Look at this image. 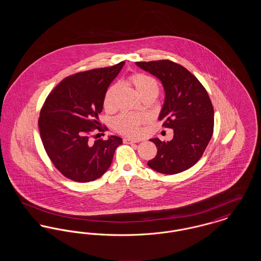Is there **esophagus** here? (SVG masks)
Returning <instances> with one entry per match:
<instances>
[{
  "label": "esophagus",
  "mask_w": 261,
  "mask_h": 261,
  "mask_svg": "<svg viewBox=\"0 0 261 261\" xmlns=\"http://www.w3.org/2000/svg\"><path fill=\"white\" fill-rule=\"evenodd\" d=\"M140 141L138 140H134V139H130V138H124L123 139V143L125 144H133V143H138Z\"/></svg>",
  "instance_id": "obj_1"
}]
</instances>
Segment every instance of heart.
<instances>
[{
	"instance_id": "obj_1",
	"label": "heart",
	"mask_w": 261,
	"mask_h": 261,
	"mask_svg": "<svg viewBox=\"0 0 261 261\" xmlns=\"http://www.w3.org/2000/svg\"><path fill=\"white\" fill-rule=\"evenodd\" d=\"M127 83L136 90L138 95L143 99L145 96L158 93L160 91V85L158 81L151 76L144 73H134L130 75L127 79ZM118 93V86L112 85L107 89L102 97V108L109 113L116 110V96ZM143 122V117L129 112H123L118 115L114 122L113 127L116 132L125 136L136 137L141 134L140 126Z\"/></svg>"
}]
</instances>
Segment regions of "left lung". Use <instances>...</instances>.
Listing matches in <instances>:
<instances>
[{"label": "left lung", "instance_id": "1", "mask_svg": "<svg viewBox=\"0 0 261 261\" xmlns=\"http://www.w3.org/2000/svg\"><path fill=\"white\" fill-rule=\"evenodd\" d=\"M136 63L162 81L165 101L159 119L174 131L169 142L149 140L158 152L148 165L168 175L185 171L199 162L213 134L214 111L207 91L195 75L172 61Z\"/></svg>", "mask_w": 261, "mask_h": 261}]
</instances>
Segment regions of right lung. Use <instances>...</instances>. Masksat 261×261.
Masks as SVG:
<instances>
[{"mask_svg":"<svg viewBox=\"0 0 261 261\" xmlns=\"http://www.w3.org/2000/svg\"><path fill=\"white\" fill-rule=\"evenodd\" d=\"M124 62L65 77L50 91L40 111V136L54 166L75 182L95 181L110 168L122 139L96 140L94 134L108 131L98 115L102 97Z\"/></svg>","mask_w":261,"mask_h":261,"instance_id":"right-lung-1","label":"right lung"}]
</instances>
